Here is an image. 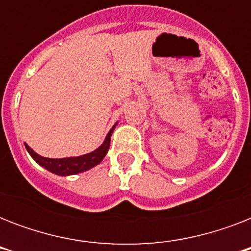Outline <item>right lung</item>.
I'll use <instances>...</instances> for the list:
<instances>
[{"label": "right lung", "instance_id": "right-lung-1", "mask_svg": "<svg viewBox=\"0 0 251 251\" xmlns=\"http://www.w3.org/2000/svg\"><path fill=\"white\" fill-rule=\"evenodd\" d=\"M118 122H116L112 129L109 130V133L106 134L105 139L101 143V146H99L98 149L94 150L92 152L84 153L80 156H72V157H62V159H49V157H44L36 153L27 143H25L27 152L31 155L33 160L36 161L40 167L45 168L47 171L52 172L57 176H72L78 175L82 172H86L91 168L96 167L98 164L101 163V160L105 157L108 150L110 146V137L113 133L114 127L117 126Z\"/></svg>", "mask_w": 251, "mask_h": 251}]
</instances>
